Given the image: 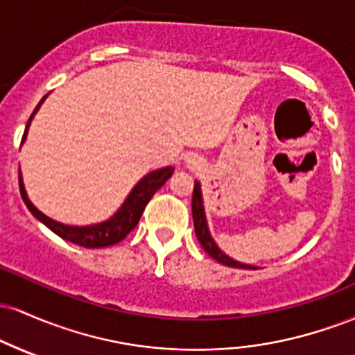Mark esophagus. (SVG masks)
I'll return each instance as SVG.
<instances>
[{
    "label": "esophagus",
    "mask_w": 355,
    "mask_h": 355,
    "mask_svg": "<svg viewBox=\"0 0 355 355\" xmlns=\"http://www.w3.org/2000/svg\"><path fill=\"white\" fill-rule=\"evenodd\" d=\"M187 160H189V165L191 166V168H198V160L197 158H187Z\"/></svg>",
    "instance_id": "34e87169"
}]
</instances>
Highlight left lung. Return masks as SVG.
<instances>
[{"instance_id": "obj_1", "label": "left lung", "mask_w": 355, "mask_h": 355, "mask_svg": "<svg viewBox=\"0 0 355 355\" xmlns=\"http://www.w3.org/2000/svg\"><path fill=\"white\" fill-rule=\"evenodd\" d=\"M191 215H193L195 235H197L198 242H200L203 250H205L207 254L211 257V259H215L218 263H223V266H227V267L248 268V270H255V267L245 266V263H240V262H235V260H232L230 257H227L217 245H215L214 239H211L210 234H209V227H207L205 211H203V205H202L200 183H198V182L195 183L193 195H191Z\"/></svg>"}]
</instances>
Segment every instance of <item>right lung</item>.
<instances>
[{
	"mask_svg": "<svg viewBox=\"0 0 355 355\" xmlns=\"http://www.w3.org/2000/svg\"><path fill=\"white\" fill-rule=\"evenodd\" d=\"M43 100L40 101L38 107L35 108L33 115L36 113V110L40 108V105L43 103ZM33 115H31V118H33ZM30 120H28L26 123V130L28 126H30ZM26 130H24V135H26ZM24 135H23V140H24ZM173 170H175L173 166H165V168L150 172L146 177H144L137 183V187L132 190V193L128 195V198H126L123 205H121V209L118 210L112 218L103 223H98V225H89V227L63 225V223L55 222V220L48 218L46 215H43L42 211L36 209L33 203L28 200L26 191H24V187H23L21 173L18 175L19 193H21V198L23 202L26 203L28 210H30L31 214L40 220V222H43L48 229L55 232L58 237L85 248H101V247L115 245V243L121 242L130 232L135 229L138 220H140L141 214H144L146 203H148L150 198L153 197L155 191L162 189V185L172 177Z\"/></svg>",
	"mask_w": 355,
	"mask_h": 355,
	"instance_id": "right-lung-1",
	"label": "right lung"
}]
</instances>
